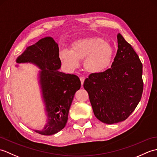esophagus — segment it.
I'll list each match as a JSON object with an SVG mask.
<instances>
[{"mask_svg":"<svg viewBox=\"0 0 157 157\" xmlns=\"http://www.w3.org/2000/svg\"><path fill=\"white\" fill-rule=\"evenodd\" d=\"M79 79H80L81 84H82V85H83V84H84V80H85V78H84V77H83V76H81L80 78H79Z\"/></svg>","mask_w":157,"mask_h":157,"instance_id":"obj_1","label":"esophagus"}]
</instances>
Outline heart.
I'll use <instances>...</instances> for the list:
<instances>
[{
	"mask_svg": "<svg viewBox=\"0 0 157 157\" xmlns=\"http://www.w3.org/2000/svg\"><path fill=\"white\" fill-rule=\"evenodd\" d=\"M113 51L111 44L98 36L78 40L71 45V50L64 49L59 55L65 67L73 70L79 65V60L84 59L87 71L99 73L107 69L112 61Z\"/></svg>",
	"mask_w": 157,
	"mask_h": 157,
	"instance_id": "1",
	"label": "heart"
}]
</instances>
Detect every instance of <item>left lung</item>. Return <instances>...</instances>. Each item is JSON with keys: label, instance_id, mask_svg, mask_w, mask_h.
<instances>
[{"label": "left lung", "instance_id": "left-lung-1", "mask_svg": "<svg viewBox=\"0 0 157 157\" xmlns=\"http://www.w3.org/2000/svg\"><path fill=\"white\" fill-rule=\"evenodd\" d=\"M117 42L111 67L91 73L84 83L94 115L107 124L128 119L140 101L144 86L142 63L137 53L120 34Z\"/></svg>", "mask_w": 157, "mask_h": 157}]
</instances>
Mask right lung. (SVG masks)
Here are the masks:
<instances>
[{"label":"right lung","instance_id":"right-lung-1","mask_svg":"<svg viewBox=\"0 0 157 157\" xmlns=\"http://www.w3.org/2000/svg\"><path fill=\"white\" fill-rule=\"evenodd\" d=\"M32 62L42 71L40 73L42 94L48 122L40 134L49 136L61 131L68 119L69 111L81 82L78 76L59 71L61 62L58 44L51 37H46L29 46L17 59V63Z\"/></svg>","mask_w":157,"mask_h":157}]
</instances>
